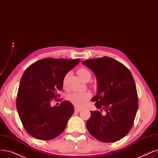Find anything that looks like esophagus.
I'll return each instance as SVG.
<instances>
[{
	"mask_svg": "<svg viewBox=\"0 0 158 158\" xmlns=\"http://www.w3.org/2000/svg\"><path fill=\"white\" fill-rule=\"evenodd\" d=\"M75 112H81V108H77V107H75Z\"/></svg>",
	"mask_w": 158,
	"mask_h": 158,
	"instance_id": "34e87169",
	"label": "esophagus"
}]
</instances>
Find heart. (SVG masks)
I'll use <instances>...</instances> for the list:
<instances>
[{
  "label": "heart",
  "mask_w": 158,
  "mask_h": 158,
  "mask_svg": "<svg viewBox=\"0 0 158 158\" xmlns=\"http://www.w3.org/2000/svg\"><path fill=\"white\" fill-rule=\"evenodd\" d=\"M77 74L79 75V77L83 79H85L86 77L91 75V73L87 68H80L77 71ZM67 77L68 75H65V77L63 81V85L64 87L66 86L67 82ZM92 94L90 92H74L69 95L68 96V100L70 102L75 106L77 107L83 106L86 103L87 101L91 98Z\"/></svg>",
  "instance_id": "obj_1"
}]
</instances>
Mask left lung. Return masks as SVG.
<instances>
[{"mask_svg": "<svg viewBox=\"0 0 158 158\" xmlns=\"http://www.w3.org/2000/svg\"><path fill=\"white\" fill-rule=\"evenodd\" d=\"M84 65L98 80V94L91 99L99 110L90 111L86 125L95 138L105 143L122 139L132 128L138 108V96L132 75L128 68L111 57L88 59ZM104 109L106 115L102 114Z\"/></svg>", "mask_w": 158, "mask_h": 158, "instance_id": "obj_1", "label": "left lung"}]
</instances>
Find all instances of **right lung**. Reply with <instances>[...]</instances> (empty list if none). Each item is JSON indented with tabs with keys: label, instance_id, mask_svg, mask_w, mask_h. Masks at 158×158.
<instances>
[{
	"label": "right lung",
	"instance_id": "add662e5",
	"mask_svg": "<svg viewBox=\"0 0 158 158\" xmlns=\"http://www.w3.org/2000/svg\"><path fill=\"white\" fill-rule=\"evenodd\" d=\"M81 62L77 59L45 58L31 64L20 81L16 106L26 132L40 140H50L62 133L74 112L70 101L51 106L60 97L66 73Z\"/></svg>",
	"mask_w": 158,
	"mask_h": 158
}]
</instances>
